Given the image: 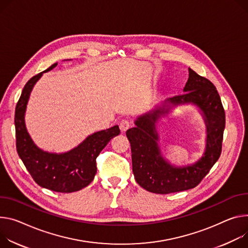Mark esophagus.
<instances>
[{"mask_svg":"<svg viewBox=\"0 0 248 248\" xmlns=\"http://www.w3.org/2000/svg\"><path fill=\"white\" fill-rule=\"evenodd\" d=\"M132 125V124H131V122L129 121V120H126V119H124V120H123L122 122H121V124H120V128H121V130L122 131H125L126 129H128L130 126Z\"/></svg>","mask_w":248,"mask_h":248,"instance_id":"obj_1","label":"esophagus"}]
</instances>
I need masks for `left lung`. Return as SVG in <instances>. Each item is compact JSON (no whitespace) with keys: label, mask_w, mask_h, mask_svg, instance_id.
Instances as JSON below:
<instances>
[{"label":"left lung","mask_w":248,"mask_h":248,"mask_svg":"<svg viewBox=\"0 0 248 248\" xmlns=\"http://www.w3.org/2000/svg\"><path fill=\"white\" fill-rule=\"evenodd\" d=\"M184 91L186 93L170 98L168 102L174 105H197L204 111L207 123V149L196 164L176 168L162 158L154 124L168 108H156L150 114L139 118L136 127L126 130L131 147L134 178L139 185L148 192L170 194L193 189L206 177L220 156L226 114L217 88L209 79L189 68V78Z\"/></svg>","instance_id":"8db88e82"}]
</instances>
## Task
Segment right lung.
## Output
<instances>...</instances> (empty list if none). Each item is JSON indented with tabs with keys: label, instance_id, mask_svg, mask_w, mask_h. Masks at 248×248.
<instances>
[{
	"label": "right lung",
	"instance_id": "1",
	"mask_svg": "<svg viewBox=\"0 0 248 248\" xmlns=\"http://www.w3.org/2000/svg\"><path fill=\"white\" fill-rule=\"evenodd\" d=\"M57 65L54 63L46 71L31 78L22 89L16 106V146L21 161L34 182L40 187L58 193L79 191L93 181L97 172L96 159L108 141L120 134L118 125L95 132L69 152L54 154L44 152L32 142L25 124V111L31 89L42 73Z\"/></svg>",
	"mask_w": 248,
	"mask_h": 248
}]
</instances>
